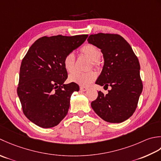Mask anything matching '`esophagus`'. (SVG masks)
Returning <instances> with one entry per match:
<instances>
[{"label":"esophagus","mask_w":161,"mask_h":161,"mask_svg":"<svg viewBox=\"0 0 161 161\" xmlns=\"http://www.w3.org/2000/svg\"><path fill=\"white\" fill-rule=\"evenodd\" d=\"M80 90L82 92H85L86 90H87V87H83V86H80Z\"/></svg>","instance_id":"1"}]
</instances>
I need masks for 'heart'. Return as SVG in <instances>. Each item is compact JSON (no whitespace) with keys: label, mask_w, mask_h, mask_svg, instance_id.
Masks as SVG:
<instances>
[{"label":"heart","mask_w":161,"mask_h":161,"mask_svg":"<svg viewBox=\"0 0 161 161\" xmlns=\"http://www.w3.org/2000/svg\"><path fill=\"white\" fill-rule=\"evenodd\" d=\"M82 55L87 57L91 60V67L99 68L100 66V58L101 51L96 46L92 44H87L83 46L80 49ZM63 66L67 72L74 71L75 69V56L74 53H69L65 55L63 59ZM97 77L94 71L87 72H74L69 76V80L71 83L78 84L82 86H88L94 82Z\"/></svg>","instance_id":"b5f03b06"}]
</instances>
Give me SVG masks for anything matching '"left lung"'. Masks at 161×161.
I'll use <instances>...</instances> for the list:
<instances>
[{"label": "left lung", "mask_w": 161, "mask_h": 161, "mask_svg": "<svg viewBox=\"0 0 161 161\" xmlns=\"http://www.w3.org/2000/svg\"><path fill=\"white\" fill-rule=\"evenodd\" d=\"M87 41L103 55L104 65L96 84L111 87L107 94L99 91L91 106L106 122H122L136 111L142 91L138 59L119 35L100 32L90 35Z\"/></svg>", "instance_id": "8db88e82"}]
</instances>
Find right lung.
<instances>
[{"label":"right lung","instance_id":"obj_1","mask_svg":"<svg viewBox=\"0 0 161 161\" xmlns=\"http://www.w3.org/2000/svg\"><path fill=\"white\" fill-rule=\"evenodd\" d=\"M87 36H44L35 42L23 58L17 94L23 113L38 126L54 127L67 115L71 94L79 86L64 84L68 76L63 59Z\"/></svg>","mask_w":161,"mask_h":161}]
</instances>
